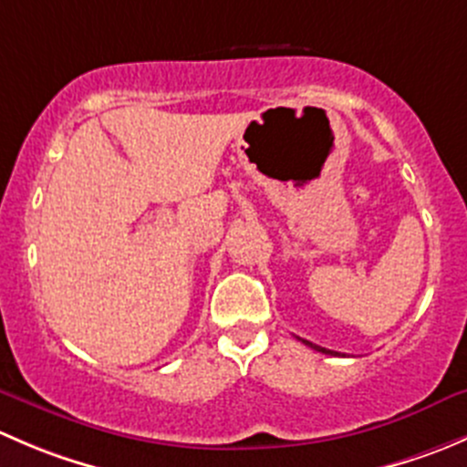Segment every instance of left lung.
Wrapping results in <instances>:
<instances>
[{"instance_id":"8db88e82","label":"left lung","mask_w":467,"mask_h":467,"mask_svg":"<svg viewBox=\"0 0 467 467\" xmlns=\"http://www.w3.org/2000/svg\"><path fill=\"white\" fill-rule=\"evenodd\" d=\"M300 341H303V343H305V346L314 348V350L323 352V355H338V352H334V350H327V348H321V346H317V343H309V341H305V338H300Z\"/></svg>"}]
</instances>
